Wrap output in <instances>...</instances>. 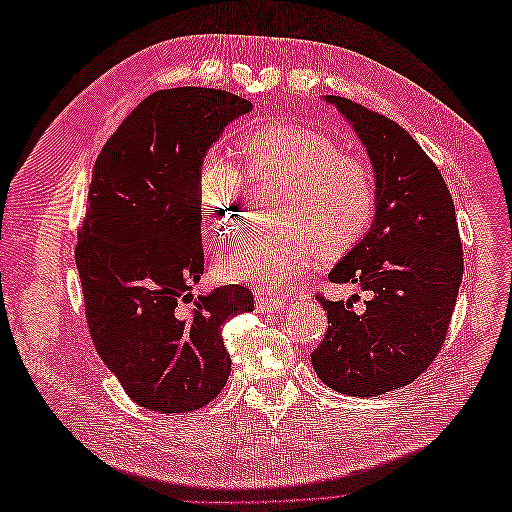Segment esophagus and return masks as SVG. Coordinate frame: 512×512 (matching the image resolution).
<instances>
[{
  "label": "esophagus",
  "mask_w": 512,
  "mask_h": 512,
  "mask_svg": "<svg viewBox=\"0 0 512 512\" xmlns=\"http://www.w3.org/2000/svg\"><path fill=\"white\" fill-rule=\"evenodd\" d=\"M286 305L284 297H273V294H265L260 292L256 297V309L260 314H273V312H280V309Z\"/></svg>",
  "instance_id": "obj_1"
}]
</instances>
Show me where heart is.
<instances>
[{
	"label": "heart",
	"instance_id": "heart-1",
	"mask_svg": "<svg viewBox=\"0 0 512 512\" xmlns=\"http://www.w3.org/2000/svg\"><path fill=\"white\" fill-rule=\"evenodd\" d=\"M237 153L252 183H282L273 203L277 226L254 232L220 260L230 282L284 288L318 254L333 258L359 243L376 213L371 168L318 130L297 123H269L243 134ZM241 173L218 153L196 173L200 218L215 237L235 239L243 228Z\"/></svg>",
	"mask_w": 512,
	"mask_h": 512
}]
</instances>
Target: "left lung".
I'll use <instances>...</instances> for the list:
<instances>
[{
	"label": "left lung",
	"instance_id": "obj_1",
	"mask_svg": "<svg viewBox=\"0 0 512 512\" xmlns=\"http://www.w3.org/2000/svg\"><path fill=\"white\" fill-rule=\"evenodd\" d=\"M350 123L376 179L367 235L329 273L369 294L363 312L320 299L329 318L312 365L329 389L376 397L414 382L436 359L451 324L463 254L453 196L414 138L348 98L324 96Z\"/></svg>",
	"mask_w": 512,
	"mask_h": 512
}]
</instances>
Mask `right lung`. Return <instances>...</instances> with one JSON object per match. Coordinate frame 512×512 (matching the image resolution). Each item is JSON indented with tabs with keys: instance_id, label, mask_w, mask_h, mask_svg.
Returning a JSON list of instances; mask_svg holds the SVG:
<instances>
[{
	"instance_id": "1",
	"label": "right lung",
	"mask_w": 512,
	"mask_h": 512,
	"mask_svg": "<svg viewBox=\"0 0 512 512\" xmlns=\"http://www.w3.org/2000/svg\"><path fill=\"white\" fill-rule=\"evenodd\" d=\"M250 111V100L222 89L156 91L121 121L91 173L74 250L85 316L104 365L141 408L192 412L228 380L222 329L252 312L254 297L239 284L190 292L205 271L196 173L228 123Z\"/></svg>"
}]
</instances>
